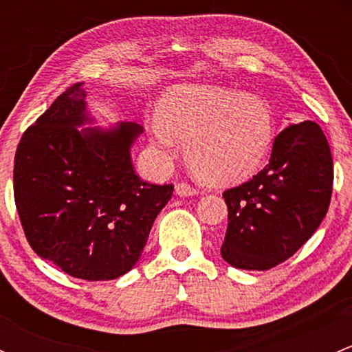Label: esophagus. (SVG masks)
<instances>
[{
  "label": "esophagus",
  "mask_w": 352,
  "mask_h": 352,
  "mask_svg": "<svg viewBox=\"0 0 352 352\" xmlns=\"http://www.w3.org/2000/svg\"><path fill=\"white\" fill-rule=\"evenodd\" d=\"M175 194L180 197H189V196H196L197 190L194 189L192 186H189L187 182H177L175 184Z\"/></svg>",
  "instance_id": "obj_1"
}]
</instances>
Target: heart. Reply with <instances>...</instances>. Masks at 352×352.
Listing matches in <instances>:
<instances>
[{
    "instance_id": "b5f03b06",
    "label": "heart",
    "mask_w": 352,
    "mask_h": 352,
    "mask_svg": "<svg viewBox=\"0 0 352 352\" xmlns=\"http://www.w3.org/2000/svg\"><path fill=\"white\" fill-rule=\"evenodd\" d=\"M150 133L163 155L180 141L197 179L242 182L265 163L274 143V112L264 98L214 85H175L162 95Z\"/></svg>"
}]
</instances>
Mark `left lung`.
Segmentation results:
<instances>
[{
	"mask_svg": "<svg viewBox=\"0 0 352 352\" xmlns=\"http://www.w3.org/2000/svg\"><path fill=\"white\" fill-rule=\"evenodd\" d=\"M332 184V155L320 126L314 120L287 126L276 136L267 165L223 192L228 206L223 258L248 271L287 261L327 214Z\"/></svg>",
	"mask_w": 352,
	"mask_h": 352,
	"instance_id": "1",
	"label": "left lung"
}]
</instances>
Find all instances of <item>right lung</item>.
I'll return each instance as SVG.
<instances>
[{
	"label": "right lung",
	"instance_id": "obj_1",
	"mask_svg": "<svg viewBox=\"0 0 352 352\" xmlns=\"http://www.w3.org/2000/svg\"><path fill=\"white\" fill-rule=\"evenodd\" d=\"M83 83H74L23 133L13 194L28 243L66 274L107 281L141 258L158 212L173 194L134 173L131 146L141 126L91 122Z\"/></svg>",
	"mask_w": 352,
	"mask_h": 352
}]
</instances>
